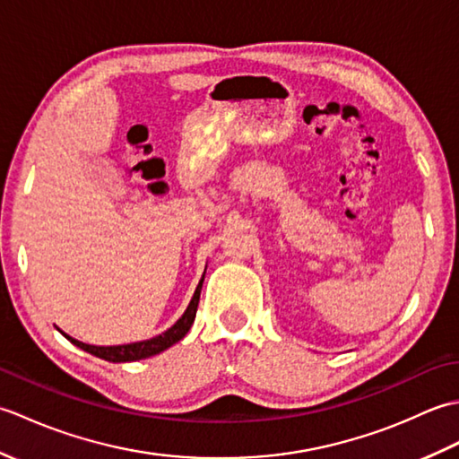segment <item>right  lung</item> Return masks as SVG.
<instances>
[{
	"label": "right lung",
	"mask_w": 459,
	"mask_h": 459,
	"mask_svg": "<svg viewBox=\"0 0 459 459\" xmlns=\"http://www.w3.org/2000/svg\"><path fill=\"white\" fill-rule=\"evenodd\" d=\"M207 270V268H204ZM203 280H204V272H203V278L199 280L197 284V290H195V294L189 301L187 309H185V314L175 321V324L168 329L163 331V333L155 335L152 339H143V341H135V343H124V345H89V343H82V341L74 339L71 335H66L65 331H61V333L71 341L73 345L81 347L82 351H86V353H91L94 357H100L104 360H110V363H130V360H140V359H148V357H153V355H160L161 351L169 349L171 345L178 343V341H181L185 335H187V331L191 329L193 321H195V316H197V306H199V298H201V288H203Z\"/></svg>",
	"instance_id": "1"
}]
</instances>
